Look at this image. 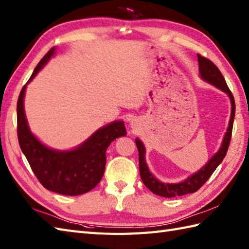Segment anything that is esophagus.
<instances>
[{"label":"esophagus","instance_id":"esophagus-1","mask_svg":"<svg viewBox=\"0 0 249 249\" xmlns=\"http://www.w3.org/2000/svg\"><path fill=\"white\" fill-rule=\"evenodd\" d=\"M131 127H134V126H136V121H131Z\"/></svg>","mask_w":249,"mask_h":249}]
</instances>
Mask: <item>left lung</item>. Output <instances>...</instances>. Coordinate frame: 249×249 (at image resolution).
Here are the masks:
<instances>
[{
    "label": "left lung",
    "instance_id": "8db88e82",
    "mask_svg": "<svg viewBox=\"0 0 249 249\" xmlns=\"http://www.w3.org/2000/svg\"><path fill=\"white\" fill-rule=\"evenodd\" d=\"M197 59L199 65L200 78L205 80L208 84L216 87L217 89L222 90L229 97L231 103V113L228 128L226 130V134L224 136L221 147H219L218 151L208 160V162L201 167L200 170H198L196 173H193V174L189 176L187 179H184V180L177 183L162 182L158 180V179L152 174L145 161V146H144V144L140 139H136V144L139 152V167H140V176L142 181L154 194L162 196V197L171 198L176 197V196H181L184 194L196 192V191H197L208 179L210 178L212 173L215 171L219 163L222 162L225 156L227 154L229 147L235 114V103L233 95L229 90L226 84V80H225L221 71L218 70V68L214 63L200 55H197Z\"/></svg>",
    "mask_w": 249,
    "mask_h": 249
}]
</instances>
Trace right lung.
<instances>
[{
  "label": "right lung",
  "mask_w": 249,
  "mask_h": 249,
  "mask_svg": "<svg viewBox=\"0 0 249 249\" xmlns=\"http://www.w3.org/2000/svg\"><path fill=\"white\" fill-rule=\"evenodd\" d=\"M55 51L56 48H52L40 60L20 92L17 103L18 140L33 172L45 189L62 195H82L101 181L105 172L107 148L115 139L126 135V128L123 121H113L68 151L46 146L33 134L24 110L26 86L55 55Z\"/></svg>",
  "instance_id": "1"
}]
</instances>
